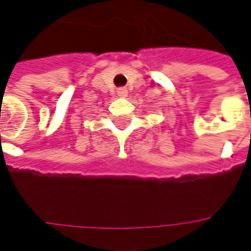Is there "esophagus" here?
Returning <instances> with one entry per match:
<instances>
[{
    "label": "esophagus",
    "mask_w": 251,
    "mask_h": 251,
    "mask_svg": "<svg viewBox=\"0 0 251 251\" xmlns=\"http://www.w3.org/2000/svg\"><path fill=\"white\" fill-rule=\"evenodd\" d=\"M117 94H118L120 97H126V96H127V92H126V89L121 88L117 90Z\"/></svg>",
    "instance_id": "esophagus-1"
}]
</instances>
